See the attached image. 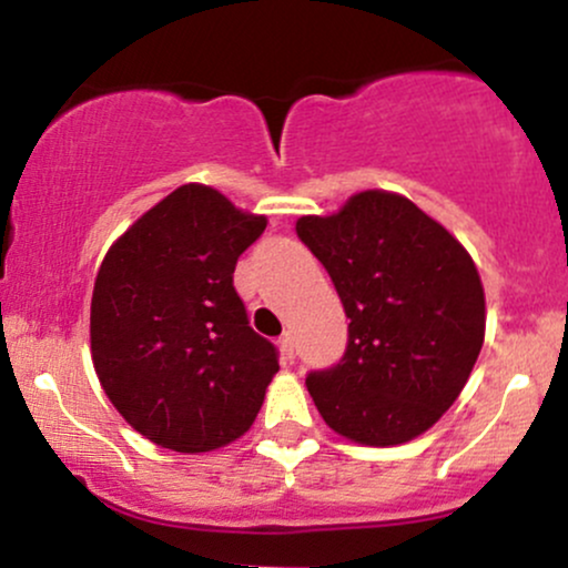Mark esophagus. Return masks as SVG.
I'll return each instance as SVG.
<instances>
[{"label":"esophagus","instance_id":"esophagus-1","mask_svg":"<svg viewBox=\"0 0 568 568\" xmlns=\"http://www.w3.org/2000/svg\"><path fill=\"white\" fill-rule=\"evenodd\" d=\"M277 344H280V355H283V361H293V336L283 334Z\"/></svg>","mask_w":568,"mask_h":568}]
</instances>
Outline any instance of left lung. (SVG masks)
Returning <instances> with one entry per match:
<instances>
[{"mask_svg":"<svg viewBox=\"0 0 568 568\" xmlns=\"http://www.w3.org/2000/svg\"><path fill=\"white\" fill-rule=\"evenodd\" d=\"M296 234L349 317L342 361L306 374L325 425L366 446L422 435L452 408L484 347L486 298L470 253L379 189L334 216H302Z\"/></svg>","mask_w":568,"mask_h":568,"instance_id":"obj_1","label":"left lung"}]
</instances>
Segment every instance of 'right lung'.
Here are the masks:
<instances>
[{
	"label": "right lung",
	"mask_w": 568,
	"mask_h": 568,
	"mask_svg": "<svg viewBox=\"0 0 568 568\" xmlns=\"http://www.w3.org/2000/svg\"><path fill=\"white\" fill-rule=\"evenodd\" d=\"M266 230L211 186L186 184L109 247L90 304L103 393L143 438L202 454L247 433L280 371L247 323L234 266Z\"/></svg>",
	"instance_id": "add662e5"
}]
</instances>
